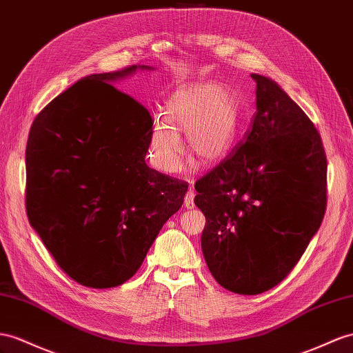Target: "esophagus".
<instances>
[{
  "label": "esophagus",
  "instance_id": "1",
  "mask_svg": "<svg viewBox=\"0 0 353 353\" xmlns=\"http://www.w3.org/2000/svg\"><path fill=\"white\" fill-rule=\"evenodd\" d=\"M194 198H195V191H194V189H189V191L185 195V201H183L186 209H194V205H195Z\"/></svg>",
  "mask_w": 353,
  "mask_h": 353
}]
</instances>
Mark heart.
Here are the masks:
<instances>
[{"label": "heart", "mask_w": 353, "mask_h": 353, "mask_svg": "<svg viewBox=\"0 0 353 353\" xmlns=\"http://www.w3.org/2000/svg\"><path fill=\"white\" fill-rule=\"evenodd\" d=\"M240 97L218 82H203L177 88L168 98L165 114L153 117L149 134V158L161 173L174 174L182 167L183 143L204 165L227 155L240 121Z\"/></svg>", "instance_id": "heart-1"}]
</instances>
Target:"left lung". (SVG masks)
<instances>
[{"instance_id":"1","label":"left lung","mask_w":353,"mask_h":353,"mask_svg":"<svg viewBox=\"0 0 353 353\" xmlns=\"http://www.w3.org/2000/svg\"><path fill=\"white\" fill-rule=\"evenodd\" d=\"M256 113L230 155L200 180L203 255L221 286L263 294L291 273L327 210V155L300 105L264 76Z\"/></svg>"}]
</instances>
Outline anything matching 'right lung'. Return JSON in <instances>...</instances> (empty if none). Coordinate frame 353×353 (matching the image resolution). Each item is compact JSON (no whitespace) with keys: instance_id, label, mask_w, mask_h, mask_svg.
Here are the masks:
<instances>
[{"instance_id":"1","label":"right lung","mask_w":353,"mask_h":353,"mask_svg":"<svg viewBox=\"0 0 353 353\" xmlns=\"http://www.w3.org/2000/svg\"><path fill=\"white\" fill-rule=\"evenodd\" d=\"M148 65L83 77L43 108L26 143L31 227L64 273L105 289L130 280L188 183L149 168L152 116L114 80Z\"/></svg>"}]
</instances>
